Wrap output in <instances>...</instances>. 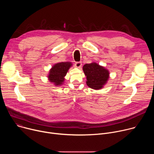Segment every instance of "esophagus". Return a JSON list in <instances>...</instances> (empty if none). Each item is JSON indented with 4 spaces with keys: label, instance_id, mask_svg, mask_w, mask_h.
Wrapping results in <instances>:
<instances>
[{
    "label": "esophagus",
    "instance_id": "34e87169",
    "mask_svg": "<svg viewBox=\"0 0 154 154\" xmlns=\"http://www.w3.org/2000/svg\"><path fill=\"white\" fill-rule=\"evenodd\" d=\"M82 62H76V63H75V67H77V68H80L81 66H82Z\"/></svg>",
    "mask_w": 154,
    "mask_h": 154
}]
</instances>
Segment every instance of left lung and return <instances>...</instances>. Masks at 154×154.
Segmentation results:
<instances>
[{
    "label": "left lung",
    "instance_id": "obj_1",
    "mask_svg": "<svg viewBox=\"0 0 154 154\" xmlns=\"http://www.w3.org/2000/svg\"><path fill=\"white\" fill-rule=\"evenodd\" d=\"M83 71L86 77V85L94 90L102 89L109 79V71L95 62L85 64Z\"/></svg>",
    "mask_w": 154,
    "mask_h": 154
}]
</instances>
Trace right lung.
Wrapping results in <instances>:
<instances>
[{
  "label": "right lung",
  "mask_w": 154,
  "mask_h": 154,
  "mask_svg": "<svg viewBox=\"0 0 154 154\" xmlns=\"http://www.w3.org/2000/svg\"><path fill=\"white\" fill-rule=\"evenodd\" d=\"M72 66V63L69 61L58 63L52 66L48 77L50 82L54 83L55 86L63 85L64 77Z\"/></svg>",
  "instance_id": "right-lung-1"
}]
</instances>
